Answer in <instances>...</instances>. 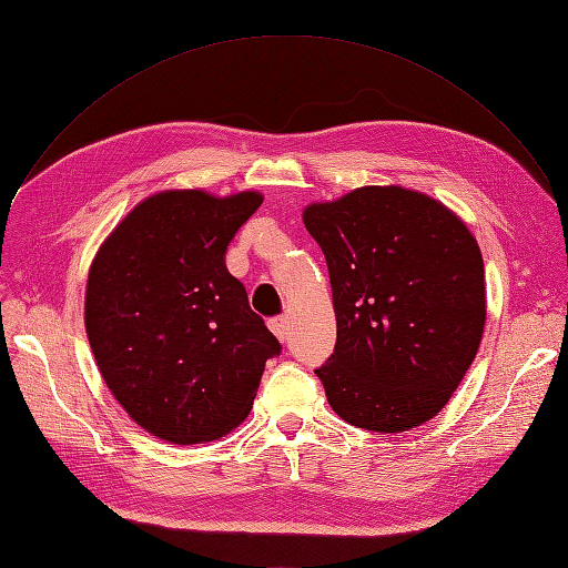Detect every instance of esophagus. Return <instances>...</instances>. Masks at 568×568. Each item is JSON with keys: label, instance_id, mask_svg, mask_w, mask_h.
I'll return each mask as SVG.
<instances>
[{"label": "esophagus", "instance_id": "34e87169", "mask_svg": "<svg viewBox=\"0 0 568 568\" xmlns=\"http://www.w3.org/2000/svg\"><path fill=\"white\" fill-rule=\"evenodd\" d=\"M268 329L274 332V336L278 341H285L287 334H290V320L285 315H278V317H271L268 320Z\"/></svg>", "mask_w": 568, "mask_h": 568}]
</instances>
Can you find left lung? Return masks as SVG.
<instances>
[{
	"label": "left lung",
	"instance_id": "1",
	"mask_svg": "<svg viewBox=\"0 0 568 568\" xmlns=\"http://www.w3.org/2000/svg\"><path fill=\"white\" fill-rule=\"evenodd\" d=\"M325 253L334 355L315 368L353 427L399 434L453 397L483 341L485 264L464 220L402 185H364L304 209Z\"/></svg>",
	"mask_w": 568,
	"mask_h": 568
}]
</instances>
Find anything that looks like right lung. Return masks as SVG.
I'll return each instance as SVG.
<instances>
[{"mask_svg": "<svg viewBox=\"0 0 568 568\" xmlns=\"http://www.w3.org/2000/svg\"><path fill=\"white\" fill-rule=\"evenodd\" d=\"M264 196L200 187L141 200L88 271L85 332L97 368L132 420L176 446L236 429L278 338L253 313L225 251Z\"/></svg>", "mask_w": 568, "mask_h": 568, "instance_id": "1", "label": "right lung"}]
</instances>
